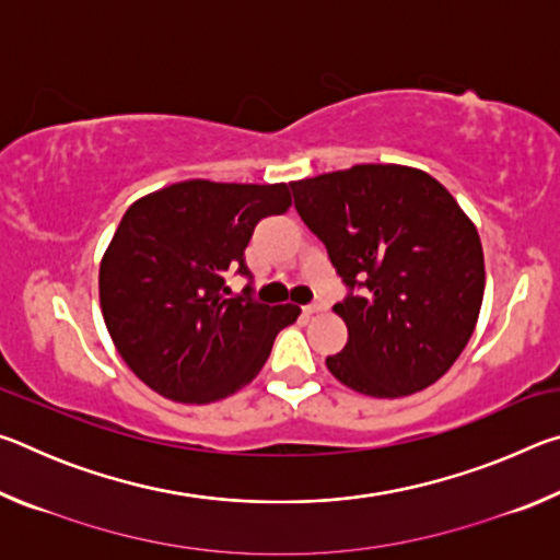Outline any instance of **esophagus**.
Returning <instances> with one entry per match:
<instances>
[{
	"label": "esophagus",
	"mask_w": 560,
	"mask_h": 560,
	"mask_svg": "<svg viewBox=\"0 0 560 560\" xmlns=\"http://www.w3.org/2000/svg\"><path fill=\"white\" fill-rule=\"evenodd\" d=\"M324 308H326V303L316 301V303H308V306H303V314L314 316V314H320V311H324Z\"/></svg>",
	"instance_id": "esophagus-1"
}]
</instances>
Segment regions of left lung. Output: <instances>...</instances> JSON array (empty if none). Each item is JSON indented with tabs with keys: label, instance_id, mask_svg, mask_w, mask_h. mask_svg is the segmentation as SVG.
I'll return each mask as SVG.
<instances>
[{
	"label": "left lung",
	"instance_id": "obj_1",
	"mask_svg": "<svg viewBox=\"0 0 560 560\" xmlns=\"http://www.w3.org/2000/svg\"><path fill=\"white\" fill-rule=\"evenodd\" d=\"M291 189L350 289L334 306L348 343L326 358L328 371L371 397L438 383L469 343L485 299L477 226L447 187L415 167L353 165Z\"/></svg>",
	"mask_w": 560,
	"mask_h": 560
}]
</instances>
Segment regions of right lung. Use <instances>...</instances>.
Returning <instances> with one entry per match:
<instances>
[{
	"mask_svg": "<svg viewBox=\"0 0 560 560\" xmlns=\"http://www.w3.org/2000/svg\"><path fill=\"white\" fill-rule=\"evenodd\" d=\"M291 207L287 183L185 179L140 197L101 261L98 291L120 358L175 402L207 405L249 385L301 308L230 299L224 271L249 277L254 226Z\"/></svg>",
	"mask_w": 560,
	"mask_h": 560,
	"instance_id": "obj_1",
	"label": "right lung"
}]
</instances>
